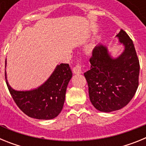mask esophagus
I'll return each instance as SVG.
<instances>
[{
	"label": "esophagus",
	"instance_id": "34e87169",
	"mask_svg": "<svg viewBox=\"0 0 146 146\" xmlns=\"http://www.w3.org/2000/svg\"><path fill=\"white\" fill-rule=\"evenodd\" d=\"M82 65H81V63H78L75 65V66L73 68V72L75 74H80L82 73Z\"/></svg>",
	"mask_w": 146,
	"mask_h": 146
}]
</instances>
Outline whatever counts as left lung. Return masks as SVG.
Instances as JSON below:
<instances>
[{"label": "left lung", "mask_w": 146, "mask_h": 146, "mask_svg": "<svg viewBox=\"0 0 146 146\" xmlns=\"http://www.w3.org/2000/svg\"><path fill=\"white\" fill-rule=\"evenodd\" d=\"M117 36L125 46L123 53L113 59L106 47L99 45L89 60L91 69L84 73L91 103L98 110L106 113L126 106L139 85L140 63L133 42L122 29Z\"/></svg>", "instance_id": "obj_1"}]
</instances>
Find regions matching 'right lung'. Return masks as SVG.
Returning <instances> with one entry per match:
<instances>
[{"label": "right lung", "mask_w": 146, "mask_h": 146, "mask_svg": "<svg viewBox=\"0 0 146 146\" xmlns=\"http://www.w3.org/2000/svg\"><path fill=\"white\" fill-rule=\"evenodd\" d=\"M72 77L69 64H60L49 79L38 88L17 91L10 87L5 72L6 85L18 108L28 116L42 120L52 119L61 112L67 86Z\"/></svg>", "instance_id": "add662e5"}]
</instances>
